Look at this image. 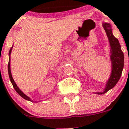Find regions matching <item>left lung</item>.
Listing matches in <instances>:
<instances>
[{"instance_id":"8db88e82","label":"left lung","mask_w":129,"mask_h":129,"mask_svg":"<svg viewBox=\"0 0 129 129\" xmlns=\"http://www.w3.org/2000/svg\"><path fill=\"white\" fill-rule=\"evenodd\" d=\"M103 26L107 33L111 46L110 59L112 61V73L109 81H107L104 92H98L97 93L98 94H105L117 84L121 76L124 66V55L121 49L120 44L118 39H116L112 34L111 26L109 24L104 23Z\"/></svg>"}]
</instances>
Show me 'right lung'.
Here are the masks:
<instances>
[{
	"label": "right lung",
	"mask_w": 129,
	"mask_h": 129,
	"mask_svg": "<svg viewBox=\"0 0 129 129\" xmlns=\"http://www.w3.org/2000/svg\"><path fill=\"white\" fill-rule=\"evenodd\" d=\"M13 47V46H12ZM12 47L10 48V52H9V55H10V59H9V62H8V74H9V77H10V81H11V84H12V85H13V88H15V91L17 92L18 94H19V95H20V96L22 97V98H23L24 99H25V100H28V101H32V100H31L30 98H29V97H28L27 95H25L24 94L23 92H22V91L20 90V89H19V88H18V86H17V85L15 84V83L14 80L13 79V78H12V76H11V70H10V54H11V49H12Z\"/></svg>",
	"instance_id": "1"
}]
</instances>
